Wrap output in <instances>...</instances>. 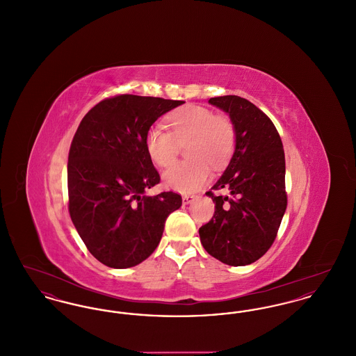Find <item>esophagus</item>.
I'll return each mask as SVG.
<instances>
[{
	"label": "esophagus",
	"mask_w": 356,
	"mask_h": 356,
	"mask_svg": "<svg viewBox=\"0 0 356 356\" xmlns=\"http://www.w3.org/2000/svg\"><path fill=\"white\" fill-rule=\"evenodd\" d=\"M195 199H196V196H193V195H184V196H183V203H193V202H195Z\"/></svg>",
	"instance_id": "obj_1"
}]
</instances>
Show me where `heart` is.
<instances>
[{"label":"heart","mask_w":356,"mask_h":356,"mask_svg":"<svg viewBox=\"0 0 356 356\" xmlns=\"http://www.w3.org/2000/svg\"><path fill=\"white\" fill-rule=\"evenodd\" d=\"M170 131L153 125L145 136V148L156 165L165 168L177 156L179 145H186V161L164 172L168 188L189 193L204 186L209 168L219 170L232 156L236 129L231 120L215 115L200 105H186L168 116Z\"/></svg>","instance_id":"b5f03b06"}]
</instances>
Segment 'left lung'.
<instances>
[{
    "mask_svg": "<svg viewBox=\"0 0 356 356\" xmlns=\"http://www.w3.org/2000/svg\"><path fill=\"white\" fill-rule=\"evenodd\" d=\"M236 129L232 159L205 195L215 203L213 218L200 227L204 250L228 266H247L266 254L287 208L286 159L282 138L270 118L238 96L209 99Z\"/></svg>",
    "mask_w": 356,
    "mask_h": 356,
    "instance_id": "1",
    "label": "left lung"
}]
</instances>
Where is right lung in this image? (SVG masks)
Instances as JSON below:
<instances>
[{"mask_svg": "<svg viewBox=\"0 0 356 356\" xmlns=\"http://www.w3.org/2000/svg\"><path fill=\"white\" fill-rule=\"evenodd\" d=\"M184 104L119 95L95 105L81 120L68 157L69 215L88 251L111 268L135 267L159 245L165 220L181 196L161 192L145 148L153 122Z\"/></svg>", "mask_w": 356, "mask_h": 356, "instance_id": "add662e5", "label": "right lung"}]
</instances>
